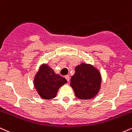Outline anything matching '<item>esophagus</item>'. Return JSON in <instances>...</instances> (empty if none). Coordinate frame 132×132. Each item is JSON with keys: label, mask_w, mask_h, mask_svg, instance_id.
I'll return each mask as SVG.
<instances>
[{"label": "esophagus", "mask_w": 132, "mask_h": 132, "mask_svg": "<svg viewBox=\"0 0 132 132\" xmlns=\"http://www.w3.org/2000/svg\"><path fill=\"white\" fill-rule=\"evenodd\" d=\"M65 78H66V79L68 81H69V79H70V77H69V75L65 76Z\"/></svg>", "instance_id": "1"}]
</instances>
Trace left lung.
Masks as SVG:
<instances>
[{
    "label": "left lung",
    "instance_id": "obj_1",
    "mask_svg": "<svg viewBox=\"0 0 132 132\" xmlns=\"http://www.w3.org/2000/svg\"><path fill=\"white\" fill-rule=\"evenodd\" d=\"M101 81V74L97 69L91 64L81 63L75 68L70 86L79 99H90L99 92Z\"/></svg>",
    "mask_w": 132,
    "mask_h": 132
}]
</instances>
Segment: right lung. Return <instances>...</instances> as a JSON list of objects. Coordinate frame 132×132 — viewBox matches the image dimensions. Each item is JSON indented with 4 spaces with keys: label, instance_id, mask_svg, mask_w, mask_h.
Returning a JSON list of instances; mask_svg holds the SVG:
<instances>
[{
    "label": "right lung",
    "instance_id": "right-lung-1",
    "mask_svg": "<svg viewBox=\"0 0 132 132\" xmlns=\"http://www.w3.org/2000/svg\"><path fill=\"white\" fill-rule=\"evenodd\" d=\"M67 82L66 79L56 75L48 64H42L36 74L34 86L40 96L44 99L54 98L60 87Z\"/></svg>",
    "mask_w": 132,
    "mask_h": 132
}]
</instances>
